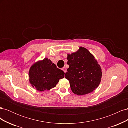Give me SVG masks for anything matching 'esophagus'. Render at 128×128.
I'll return each mask as SVG.
<instances>
[{"label": "esophagus", "mask_w": 128, "mask_h": 128, "mask_svg": "<svg viewBox=\"0 0 128 128\" xmlns=\"http://www.w3.org/2000/svg\"><path fill=\"white\" fill-rule=\"evenodd\" d=\"M62 70L64 72H67V69H66V67H63L62 68Z\"/></svg>", "instance_id": "34e87169"}]
</instances>
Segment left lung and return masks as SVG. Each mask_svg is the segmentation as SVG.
<instances>
[{"label":"left lung","mask_w":128,"mask_h":128,"mask_svg":"<svg viewBox=\"0 0 128 128\" xmlns=\"http://www.w3.org/2000/svg\"><path fill=\"white\" fill-rule=\"evenodd\" d=\"M69 67L65 74L71 90L77 95H84L98 86L102 76V69L94 56L88 50L80 47L76 52L68 54Z\"/></svg>","instance_id":"left-lung-1"}]
</instances>
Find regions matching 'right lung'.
Returning <instances> with one entry per match:
<instances>
[{"label":"right lung","instance_id":"obj_1","mask_svg":"<svg viewBox=\"0 0 128 128\" xmlns=\"http://www.w3.org/2000/svg\"><path fill=\"white\" fill-rule=\"evenodd\" d=\"M64 75V71L58 68L48 58L34 64L29 72L30 84L40 91L48 90L55 87Z\"/></svg>","mask_w":128,"mask_h":128}]
</instances>
